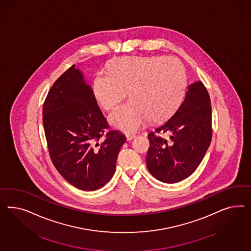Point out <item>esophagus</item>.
Listing matches in <instances>:
<instances>
[{
    "label": "esophagus",
    "instance_id": "esophagus-1",
    "mask_svg": "<svg viewBox=\"0 0 251 251\" xmlns=\"http://www.w3.org/2000/svg\"><path fill=\"white\" fill-rule=\"evenodd\" d=\"M136 135H134V134H127L126 135V139H127V141H130V140H132V139H134Z\"/></svg>",
    "mask_w": 251,
    "mask_h": 251
}]
</instances>
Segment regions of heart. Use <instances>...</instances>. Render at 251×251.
Masks as SVG:
<instances>
[{"label":"heart","mask_w":251,"mask_h":251,"mask_svg":"<svg viewBox=\"0 0 251 251\" xmlns=\"http://www.w3.org/2000/svg\"><path fill=\"white\" fill-rule=\"evenodd\" d=\"M108 75L98 74L93 94L101 107L111 110L129 91L130 101L109 116L116 129L127 133L141 129L150 119L163 122L181 104L187 84L181 61L173 57H122L107 67Z\"/></svg>","instance_id":"b5f03b06"}]
</instances>
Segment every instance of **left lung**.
<instances>
[{"label":"left lung","instance_id":"1","mask_svg":"<svg viewBox=\"0 0 251 251\" xmlns=\"http://www.w3.org/2000/svg\"><path fill=\"white\" fill-rule=\"evenodd\" d=\"M160 132L169 133L170 139ZM148 139L146 166L156 179L179 182L196 170L212 140L211 99L201 81L189 84L181 105Z\"/></svg>","mask_w":251,"mask_h":251}]
</instances>
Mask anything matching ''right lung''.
I'll list each match as a JSON object with an SVG mask.
<instances>
[{"instance_id": "right-lung-1", "label": "right lung", "mask_w": 251, "mask_h": 251, "mask_svg": "<svg viewBox=\"0 0 251 251\" xmlns=\"http://www.w3.org/2000/svg\"><path fill=\"white\" fill-rule=\"evenodd\" d=\"M49 152L63 178L77 189L96 190L108 182L126 137L108 125L84 73L73 65L51 86L43 105Z\"/></svg>"}]
</instances>
